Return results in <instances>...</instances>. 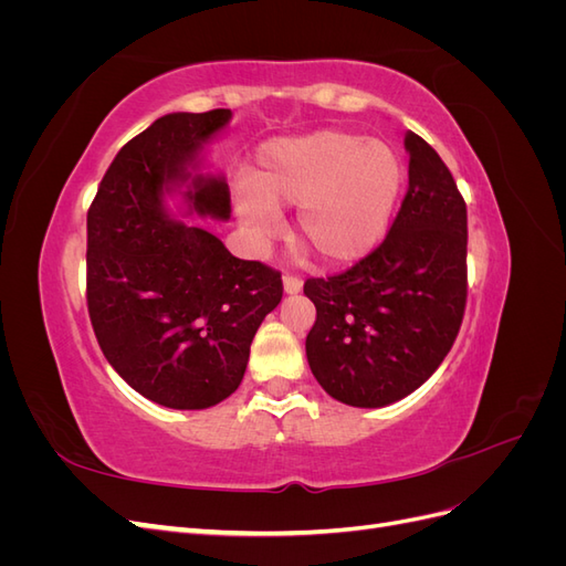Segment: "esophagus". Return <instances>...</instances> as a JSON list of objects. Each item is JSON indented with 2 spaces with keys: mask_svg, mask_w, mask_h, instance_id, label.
I'll use <instances>...</instances> for the list:
<instances>
[{
  "mask_svg": "<svg viewBox=\"0 0 566 566\" xmlns=\"http://www.w3.org/2000/svg\"><path fill=\"white\" fill-rule=\"evenodd\" d=\"M283 287H285V293L295 295V293H300V290H302V279L293 276V273H285V276H283Z\"/></svg>",
  "mask_w": 566,
  "mask_h": 566,
  "instance_id": "1",
  "label": "esophagus"
}]
</instances>
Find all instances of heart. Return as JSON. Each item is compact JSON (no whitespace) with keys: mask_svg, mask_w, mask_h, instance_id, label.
Instances as JSON below:
<instances>
[{"mask_svg":"<svg viewBox=\"0 0 566 566\" xmlns=\"http://www.w3.org/2000/svg\"><path fill=\"white\" fill-rule=\"evenodd\" d=\"M401 186L403 163L391 146L321 129L262 148L241 217L254 233L271 235L281 210L300 208L297 243L323 264H349L382 241Z\"/></svg>","mask_w":566,"mask_h":566,"instance_id":"heart-1","label":"heart"}]
</instances>
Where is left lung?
<instances>
[{
    "mask_svg": "<svg viewBox=\"0 0 566 566\" xmlns=\"http://www.w3.org/2000/svg\"><path fill=\"white\" fill-rule=\"evenodd\" d=\"M408 191L385 241L347 271L306 279V358L333 399L380 408L441 366L468 302V208L451 169L408 132Z\"/></svg>",
    "mask_w": 566,
    "mask_h": 566,
    "instance_id": "obj_1",
    "label": "left lung"
}]
</instances>
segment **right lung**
<instances>
[{
  "mask_svg": "<svg viewBox=\"0 0 566 566\" xmlns=\"http://www.w3.org/2000/svg\"><path fill=\"white\" fill-rule=\"evenodd\" d=\"M229 108L172 113L127 142L87 212V310L98 347L132 389L167 408H210L241 385L252 337L283 297L281 271L233 256L210 231L177 224L163 191L186 181ZM198 214L227 219L229 186L193 179Z\"/></svg>",
  "mask_w": 566,
  "mask_h": 566,
  "instance_id": "add662e5",
  "label": "right lung"
}]
</instances>
